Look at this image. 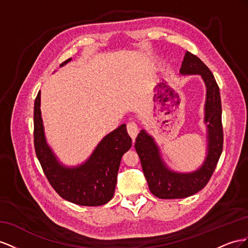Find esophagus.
Listing matches in <instances>:
<instances>
[{
	"instance_id": "obj_1",
	"label": "esophagus",
	"mask_w": 248,
	"mask_h": 248,
	"mask_svg": "<svg viewBox=\"0 0 248 248\" xmlns=\"http://www.w3.org/2000/svg\"><path fill=\"white\" fill-rule=\"evenodd\" d=\"M126 129H128V133H129L130 137H131L133 140H135V138L137 137L138 133H139V129H138L137 124L134 123V122L129 123V124H128V126H126Z\"/></svg>"
}]
</instances>
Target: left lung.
Wrapping results in <instances>:
<instances>
[{
  "label": "left lung",
  "instance_id": "8db88e82",
  "mask_svg": "<svg viewBox=\"0 0 248 248\" xmlns=\"http://www.w3.org/2000/svg\"><path fill=\"white\" fill-rule=\"evenodd\" d=\"M180 74L199 75L206 86L203 107V124L207 131L206 157L202 165L192 171H176L164 161L155 138L146 130H141L136 138V152L150 191L162 200L184 199L202 190L213 174L223 146L220 91L213 74L199 57L189 52L184 57Z\"/></svg>",
  "mask_w": 248,
  "mask_h": 248
}]
</instances>
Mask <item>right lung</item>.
Instances as JSON below:
<instances>
[{
	"mask_svg": "<svg viewBox=\"0 0 248 248\" xmlns=\"http://www.w3.org/2000/svg\"><path fill=\"white\" fill-rule=\"evenodd\" d=\"M72 58L60 65L64 66ZM34 145L49 184L62 199L79 206L96 207L114 195L120 161L132 146L124 124L107 134L89 157L77 165H66L47 143L40 110V91L34 103Z\"/></svg>",
	"mask_w": 248,
	"mask_h": 248,
	"instance_id": "right-lung-1",
	"label": "right lung"
}]
</instances>
